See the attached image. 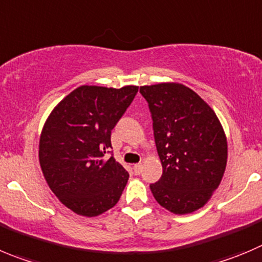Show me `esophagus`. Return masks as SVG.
<instances>
[{"label": "esophagus", "mask_w": 262, "mask_h": 262, "mask_svg": "<svg viewBox=\"0 0 262 262\" xmlns=\"http://www.w3.org/2000/svg\"><path fill=\"white\" fill-rule=\"evenodd\" d=\"M133 169H134V173H136V174H139V173L142 172V164H141V163H139V164H134Z\"/></svg>", "instance_id": "1"}]
</instances>
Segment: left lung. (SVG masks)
<instances>
[{"mask_svg":"<svg viewBox=\"0 0 262 262\" xmlns=\"http://www.w3.org/2000/svg\"><path fill=\"white\" fill-rule=\"evenodd\" d=\"M152 117L163 165L151 183L156 202L176 214L202 208L219 187L227 161V142L213 110L190 88L176 82L141 86Z\"/></svg>","mask_w":262,"mask_h":262,"instance_id":"1","label":"left lung"}]
</instances>
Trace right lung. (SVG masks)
<instances>
[{
  "label": "right lung",
  "mask_w": 262,
  "mask_h": 262,
  "mask_svg": "<svg viewBox=\"0 0 262 262\" xmlns=\"http://www.w3.org/2000/svg\"><path fill=\"white\" fill-rule=\"evenodd\" d=\"M138 86L82 85L58 103L43 125L38 158L43 177L63 204L80 216L94 217L112 208L129 173L111 152V130Z\"/></svg>",
  "instance_id": "1"
}]
</instances>
